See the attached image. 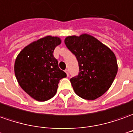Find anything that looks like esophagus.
<instances>
[{"label": "esophagus", "mask_w": 133, "mask_h": 133, "mask_svg": "<svg viewBox=\"0 0 133 133\" xmlns=\"http://www.w3.org/2000/svg\"><path fill=\"white\" fill-rule=\"evenodd\" d=\"M65 72L66 73V75L69 76V69H65Z\"/></svg>", "instance_id": "34e87169"}]
</instances>
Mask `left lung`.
Segmentation results:
<instances>
[{"label":"left lung","instance_id":"obj_1","mask_svg":"<svg viewBox=\"0 0 133 133\" xmlns=\"http://www.w3.org/2000/svg\"><path fill=\"white\" fill-rule=\"evenodd\" d=\"M66 48L78 61L79 73L70 79L75 93L95 100L107 92L117 75V58L109 48L93 36L84 34L66 37Z\"/></svg>","mask_w":133,"mask_h":133}]
</instances>
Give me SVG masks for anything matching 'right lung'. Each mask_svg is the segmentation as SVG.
I'll use <instances>...</instances> for the list:
<instances>
[{
	"label": "right lung",
	"mask_w": 133,
	"mask_h": 133,
	"mask_svg": "<svg viewBox=\"0 0 133 133\" xmlns=\"http://www.w3.org/2000/svg\"><path fill=\"white\" fill-rule=\"evenodd\" d=\"M60 38L47 36L25 47L16 57L14 72L19 85L28 95L45 101L56 95L60 79L66 74L54 56Z\"/></svg>",
	"instance_id": "right-lung-1"
}]
</instances>
